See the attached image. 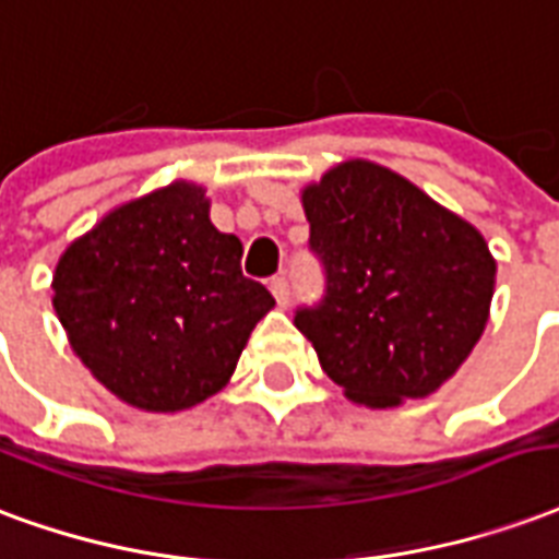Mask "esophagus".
Wrapping results in <instances>:
<instances>
[{
    "instance_id": "obj_1",
    "label": "esophagus",
    "mask_w": 559,
    "mask_h": 559,
    "mask_svg": "<svg viewBox=\"0 0 559 559\" xmlns=\"http://www.w3.org/2000/svg\"><path fill=\"white\" fill-rule=\"evenodd\" d=\"M271 295L276 297V304H280V307H288V300H292V288H288V280H285V276H274V280H271Z\"/></svg>"
}]
</instances>
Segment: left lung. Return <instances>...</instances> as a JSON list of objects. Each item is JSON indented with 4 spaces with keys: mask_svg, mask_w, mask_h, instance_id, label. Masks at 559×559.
<instances>
[{
    "mask_svg": "<svg viewBox=\"0 0 559 559\" xmlns=\"http://www.w3.org/2000/svg\"><path fill=\"white\" fill-rule=\"evenodd\" d=\"M328 295L295 328L354 405L399 408L447 384L488 324L483 231L381 163L352 157L300 190Z\"/></svg>",
    "mask_w": 559,
    "mask_h": 559,
    "instance_id": "1",
    "label": "left lung"
}]
</instances>
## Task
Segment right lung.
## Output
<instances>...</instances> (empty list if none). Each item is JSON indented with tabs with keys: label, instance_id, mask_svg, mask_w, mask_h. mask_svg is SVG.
I'll list each match as a JSON object with an SVG mask.
<instances>
[{
	"label": "right lung",
	"instance_id": "right-lung-1",
	"mask_svg": "<svg viewBox=\"0 0 559 559\" xmlns=\"http://www.w3.org/2000/svg\"><path fill=\"white\" fill-rule=\"evenodd\" d=\"M243 247L211 223L205 187L178 178L71 240L52 309L73 354L130 408L178 414L229 384L274 297L240 274Z\"/></svg>",
	"mask_w": 559,
	"mask_h": 559
}]
</instances>
